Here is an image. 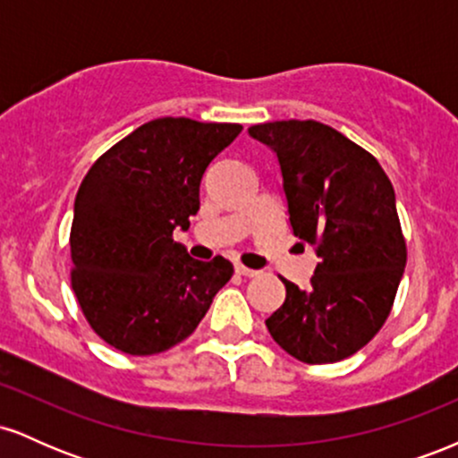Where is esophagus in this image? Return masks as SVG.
<instances>
[{"label": "esophagus", "mask_w": 458, "mask_h": 458, "mask_svg": "<svg viewBox=\"0 0 458 458\" xmlns=\"http://www.w3.org/2000/svg\"><path fill=\"white\" fill-rule=\"evenodd\" d=\"M234 271L239 273V276H245V277H256V276H260V271H256V269H250V267H243L239 262V265H234Z\"/></svg>", "instance_id": "1"}]
</instances>
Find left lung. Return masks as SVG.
<instances>
[{"label":"left lung","instance_id":"obj_1","mask_svg":"<svg viewBox=\"0 0 458 458\" xmlns=\"http://www.w3.org/2000/svg\"><path fill=\"white\" fill-rule=\"evenodd\" d=\"M247 133L276 152L288 222L318 256L306 291L282 277L286 299L265 325L295 360L334 364L390 317L407 262L394 187L370 152L317 120H277Z\"/></svg>","mask_w":458,"mask_h":458}]
</instances>
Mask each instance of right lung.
I'll list each match as a JSON object with an SVG mask.
<instances>
[{"instance_id": "obj_1", "label": "right lung", "mask_w": 458, "mask_h": 458, "mask_svg": "<svg viewBox=\"0 0 458 458\" xmlns=\"http://www.w3.org/2000/svg\"><path fill=\"white\" fill-rule=\"evenodd\" d=\"M241 124L157 118L112 146L75 198L71 284L90 327L114 349L155 355L189 338L233 277L172 239L199 208L208 163Z\"/></svg>"}]
</instances>
